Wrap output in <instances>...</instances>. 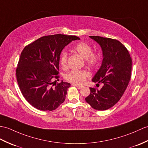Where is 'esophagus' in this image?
Masks as SVG:
<instances>
[{"mask_svg":"<svg viewBox=\"0 0 148 148\" xmlns=\"http://www.w3.org/2000/svg\"><path fill=\"white\" fill-rule=\"evenodd\" d=\"M73 86H75L76 88H77L78 89H81L82 88V86H79V85H77V84H73Z\"/></svg>","mask_w":148,"mask_h":148,"instance_id":"1","label":"esophagus"}]
</instances>
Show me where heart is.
Returning <instances> with one entry per match:
<instances>
[{
  "label": "heart",
  "instance_id": "b5f03b06",
  "mask_svg": "<svg viewBox=\"0 0 148 148\" xmlns=\"http://www.w3.org/2000/svg\"><path fill=\"white\" fill-rule=\"evenodd\" d=\"M73 50L84 58L85 64L87 66L93 68L97 67L99 62L100 57L97 52L92 51V49L88 43L82 42L75 44ZM68 54L66 51H62L60 62L63 68H67L68 66ZM89 73L86 70H72L66 75V79L74 84H81L85 81L89 76Z\"/></svg>",
  "mask_w": 148,
  "mask_h": 148
}]
</instances>
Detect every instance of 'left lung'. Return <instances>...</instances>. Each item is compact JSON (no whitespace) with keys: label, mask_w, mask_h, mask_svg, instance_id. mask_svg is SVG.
I'll list each match as a JSON object with an SVG mask.
<instances>
[{"label":"left lung","mask_w":148,"mask_h":148,"mask_svg":"<svg viewBox=\"0 0 148 148\" xmlns=\"http://www.w3.org/2000/svg\"><path fill=\"white\" fill-rule=\"evenodd\" d=\"M90 37L99 44L103 51L101 66L92 79L102 83L103 86L99 90L90 88V94L85 99L94 109L105 110L114 106L124 93L131 77L132 58L128 50L117 40Z\"/></svg>","instance_id":"obj_1"}]
</instances>
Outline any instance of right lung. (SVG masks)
<instances>
[{
  "label": "right lung",
  "instance_id": "right-lung-1",
  "mask_svg": "<svg viewBox=\"0 0 148 148\" xmlns=\"http://www.w3.org/2000/svg\"><path fill=\"white\" fill-rule=\"evenodd\" d=\"M79 37L61 34L44 36L26 46L16 68L19 89L26 101L40 110L52 111L65 101L71 84L59 78L62 50Z\"/></svg>",
  "mask_w": 148,
  "mask_h": 148
}]
</instances>
